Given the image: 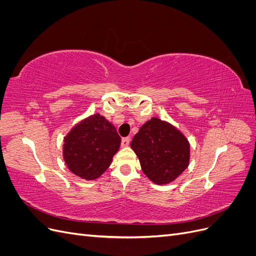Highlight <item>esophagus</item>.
Segmentation results:
<instances>
[{
	"label": "esophagus",
	"instance_id": "34e87169",
	"mask_svg": "<svg viewBox=\"0 0 256 256\" xmlns=\"http://www.w3.org/2000/svg\"><path fill=\"white\" fill-rule=\"evenodd\" d=\"M130 143V138H124L122 140V147H128Z\"/></svg>",
	"mask_w": 256,
	"mask_h": 256
}]
</instances>
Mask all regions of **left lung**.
<instances>
[{
	"label": "left lung",
	"mask_w": 256,
	"mask_h": 256,
	"mask_svg": "<svg viewBox=\"0 0 256 256\" xmlns=\"http://www.w3.org/2000/svg\"><path fill=\"white\" fill-rule=\"evenodd\" d=\"M130 147L143 173L156 184H166L188 168L190 143L172 124L158 118L147 120L134 136Z\"/></svg>",
	"instance_id": "1"
}]
</instances>
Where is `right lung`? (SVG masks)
<instances>
[{
    "mask_svg": "<svg viewBox=\"0 0 256 256\" xmlns=\"http://www.w3.org/2000/svg\"><path fill=\"white\" fill-rule=\"evenodd\" d=\"M63 159L69 171L95 180L110 166L122 138L104 115L92 114L76 122L64 136Z\"/></svg>",
    "mask_w": 256,
    "mask_h": 256,
    "instance_id": "right-lung-1",
    "label": "right lung"
}]
</instances>
